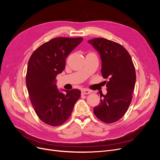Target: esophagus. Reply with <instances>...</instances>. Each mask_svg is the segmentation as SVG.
Masks as SVG:
<instances>
[{
  "instance_id": "34e87169",
  "label": "esophagus",
  "mask_w": 160,
  "mask_h": 160,
  "mask_svg": "<svg viewBox=\"0 0 160 160\" xmlns=\"http://www.w3.org/2000/svg\"><path fill=\"white\" fill-rule=\"evenodd\" d=\"M81 93L83 95H86V94H90L91 93V91L88 89H83L81 90Z\"/></svg>"
}]
</instances>
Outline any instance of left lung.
<instances>
[{
	"instance_id": "1",
	"label": "left lung",
	"mask_w": 160,
	"mask_h": 160,
	"mask_svg": "<svg viewBox=\"0 0 160 160\" xmlns=\"http://www.w3.org/2000/svg\"><path fill=\"white\" fill-rule=\"evenodd\" d=\"M99 53L101 74L105 81L108 93L102 95L101 103L93 109L95 116L102 122H117L126 113L132 100L136 74L128 51L118 42L103 38L88 41Z\"/></svg>"
}]
</instances>
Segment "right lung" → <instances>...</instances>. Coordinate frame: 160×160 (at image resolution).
Listing matches in <instances>:
<instances>
[{
    "instance_id": "add662e5",
    "label": "right lung",
    "mask_w": 160,
    "mask_h": 160,
    "mask_svg": "<svg viewBox=\"0 0 160 160\" xmlns=\"http://www.w3.org/2000/svg\"><path fill=\"white\" fill-rule=\"evenodd\" d=\"M83 41L82 37H58L45 42L28 60L26 84L31 104L42 122L59 126L69 118L81 91L73 89L61 93L56 77L65 69L66 58Z\"/></svg>"
}]
</instances>
